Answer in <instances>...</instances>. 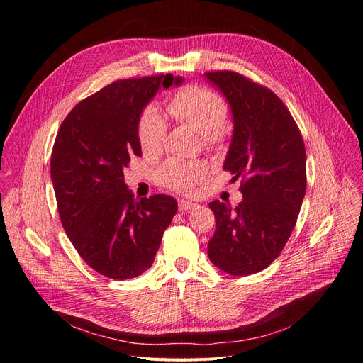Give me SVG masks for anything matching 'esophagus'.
Returning a JSON list of instances; mask_svg holds the SVG:
<instances>
[{
	"instance_id": "esophagus-1",
	"label": "esophagus",
	"mask_w": 363,
	"mask_h": 363,
	"mask_svg": "<svg viewBox=\"0 0 363 363\" xmlns=\"http://www.w3.org/2000/svg\"><path fill=\"white\" fill-rule=\"evenodd\" d=\"M196 206H197V203H194V202L184 201V199H181V201H179V209H181V211H191V209H194Z\"/></svg>"
}]
</instances>
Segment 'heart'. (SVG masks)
Masks as SVG:
<instances>
[{
	"label": "heart",
	"instance_id": "heart-1",
	"mask_svg": "<svg viewBox=\"0 0 363 363\" xmlns=\"http://www.w3.org/2000/svg\"><path fill=\"white\" fill-rule=\"evenodd\" d=\"M174 121L202 134L203 143L211 146L221 138V126L228 118V105L216 91L205 87L181 90L169 102ZM166 137V122L155 105L146 107L138 119V142L146 155L161 150ZM208 169L202 161L169 160L157 172V182L169 190L186 193L206 178Z\"/></svg>",
	"mask_w": 363,
	"mask_h": 363
}]
</instances>
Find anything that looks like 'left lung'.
<instances>
[{"instance_id": "1", "label": "left lung", "mask_w": 363, "mask_h": 363, "mask_svg": "<svg viewBox=\"0 0 363 363\" xmlns=\"http://www.w3.org/2000/svg\"><path fill=\"white\" fill-rule=\"evenodd\" d=\"M228 101L232 138L223 169L242 178L237 208L214 201L208 256L232 276L255 274L285 247L306 193V150L291 113L272 90L237 72H206Z\"/></svg>"}]
</instances>
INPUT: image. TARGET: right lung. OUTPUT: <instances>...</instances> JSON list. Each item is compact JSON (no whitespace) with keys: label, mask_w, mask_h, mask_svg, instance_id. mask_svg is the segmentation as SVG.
<instances>
[{"label":"right lung","mask_w":363,"mask_h":363,"mask_svg":"<svg viewBox=\"0 0 363 363\" xmlns=\"http://www.w3.org/2000/svg\"><path fill=\"white\" fill-rule=\"evenodd\" d=\"M172 74L119 79L77 104L57 133L51 181L66 235L84 262L110 279H133L154 264L178 203L166 194L134 199L123 179L142 157L138 119Z\"/></svg>","instance_id":"add662e5"}]
</instances>
